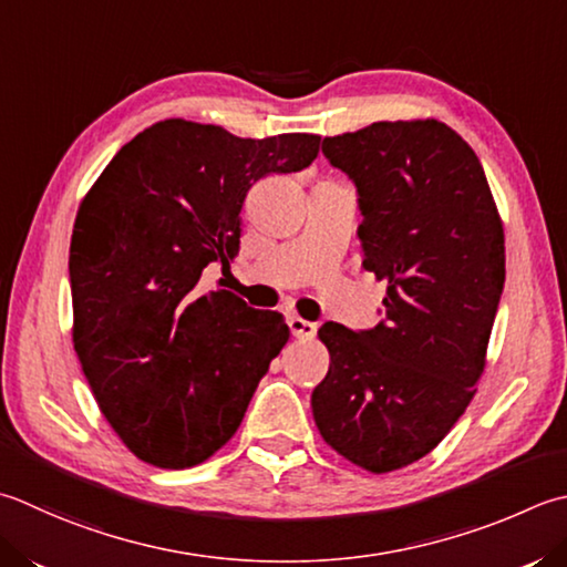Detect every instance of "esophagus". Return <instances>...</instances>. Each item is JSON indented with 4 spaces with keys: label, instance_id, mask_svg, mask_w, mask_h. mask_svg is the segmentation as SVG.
<instances>
[{
    "label": "esophagus",
    "instance_id": "obj_1",
    "mask_svg": "<svg viewBox=\"0 0 567 567\" xmlns=\"http://www.w3.org/2000/svg\"><path fill=\"white\" fill-rule=\"evenodd\" d=\"M290 329L297 339H312L317 334L315 321H307L302 317H290Z\"/></svg>",
    "mask_w": 567,
    "mask_h": 567
}]
</instances>
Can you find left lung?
I'll return each instance as SVG.
<instances>
[{
  "instance_id": "1",
  "label": "left lung",
  "mask_w": 567,
  "mask_h": 567,
  "mask_svg": "<svg viewBox=\"0 0 567 567\" xmlns=\"http://www.w3.org/2000/svg\"><path fill=\"white\" fill-rule=\"evenodd\" d=\"M321 152L357 184L363 268L388 287L379 327L319 329L331 363L312 413L331 450L385 474L435 450L472 403L504 290V226L480 157L445 122H373Z\"/></svg>"
}]
</instances>
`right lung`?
Listing matches in <instances>:
<instances>
[{
	"label": "right lung",
	"mask_w": 567,
	"mask_h": 567,
	"mask_svg": "<svg viewBox=\"0 0 567 567\" xmlns=\"http://www.w3.org/2000/svg\"><path fill=\"white\" fill-rule=\"evenodd\" d=\"M319 140H243L162 120L81 202L69 258L73 349L100 413L142 462L184 470L224 447L290 339L280 312L204 292L202 275L238 255L250 186L305 169Z\"/></svg>",
	"instance_id": "right-lung-1"
}]
</instances>
